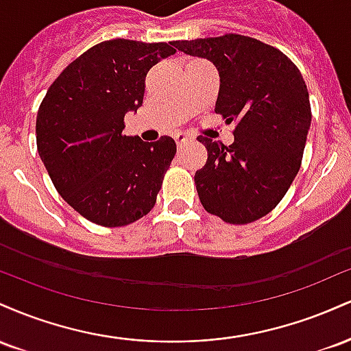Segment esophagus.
Returning a JSON list of instances; mask_svg holds the SVG:
<instances>
[{
  "label": "esophagus",
  "mask_w": 351,
  "mask_h": 351,
  "mask_svg": "<svg viewBox=\"0 0 351 351\" xmlns=\"http://www.w3.org/2000/svg\"><path fill=\"white\" fill-rule=\"evenodd\" d=\"M189 138H191V136L186 135V134H176L175 135V142H176V145H178V147H181V145L186 143Z\"/></svg>",
  "instance_id": "esophagus-1"
}]
</instances>
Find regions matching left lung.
Listing matches in <instances>:
<instances>
[{
    "label": "left lung",
    "instance_id": "8db88e82",
    "mask_svg": "<svg viewBox=\"0 0 351 351\" xmlns=\"http://www.w3.org/2000/svg\"><path fill=\"white\" fill-rule=\"evenodd\" d=\"M173 44L215 64V112L236 122L229 147L198 136L208 150L195 175L201 204L229 224L252 223L279 204L299 173L312 122L305 80L284 52L247 36Z\"/></svg>",
    "mask_w": 351,
    "mask_h": 351
}]
</instances>
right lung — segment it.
<instances>
[{
  "label": "right lung",
  "instance_id": "right-lung-1",
  "mask_svg": "<svg viewBox=\"0 0 351 351\" xmlns=\"http://www.w3.org/2000/svg\"><path fill=\"white\" fill-rule=\"evenodd\" d=\"M175 52L173 43L95 44L60 72L39 106L44 167L64 201L99 226H127L155 206L176 143L123 135V117L143 104L148 71Z\"/></svg>",
  "mask_w": 351,
  "mask_h": 351
}]
</instances>
